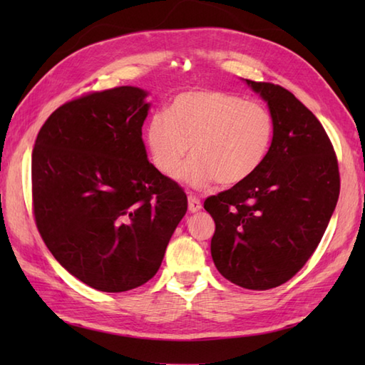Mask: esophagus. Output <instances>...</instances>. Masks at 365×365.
I'll use <instances>...</instances> for the list:
<instances>
[{
    "mask_svg": "<svg viewBox=\"0 0 365 365\" xmlns=\"http://www.w3.org/2000/svg\"><path fill=\"white\" fill-rule=\"evenodd\" d=\"M200 208H202V204H200V199H197L196 196L190 195L188 196V210L191 213H197Z\"/></svg>",
    "mask_w": 365,
    "mask_h": 365,
    "instance_id": "esophagus-1",
    "label": "esophagus"
}]
</instances>
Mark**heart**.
I'll return each instance as SVG.
<instances>
[{
  "mask_svg": "<svg viewBox=\"0 0 365 365\" xmlns=\"http://www.w3.org/2000/svg\"><path fill=\"white\" fill-rule=\"evenodd\" d=\"M145 145L160 173L174 175L187 158L180 178L192 188L216 180L234 187L254 175L268 158L274 120L265 106L221 91L196 89L177 96L168 114L157 113L144 128Z\"/></svg>",
  "mask_w": 365,
  "mask_h": 365,
  "instance_id": "1",
  "label": "heart"
}]
</instances>
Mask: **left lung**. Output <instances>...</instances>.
Returning a JSON list of instances; mask_svg holds the SVG:
<instances>
[{"instance_id": "obj_1", "label": "left lung", "mask_w": 365, "mask_h": 365, "mask_svg": "<svg viewBox=\"0 0 365 365\" xmlns=\"http://www.w3.org/2000/svg\"><path fill=\"white\" fill-rule=\"evenodd\" d=\"M265 100L274 139L262 168L205 200L215 220L212 257L232 284L268 290L289 281L314 254L339 199L332 144L319 119L292 92L245 80Z\"/></svg>"}]
</instances>
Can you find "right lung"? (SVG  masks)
Here are the masks:
<instances>
[{
  "mask_svg": "<svg viewBox=\"0 0 365 365\" xmlns=\"http://www.w3.org/2000/svg\"><path fill=\"white\" fill-rule=\"evenodd\" d=\"M149 92L120 86L59 106L38 131L31 175L37 229L68 273L127 292L152 279L187 195L147 160Z\"/></svg>",
  "mask_w": 365,
  "mask_h": 365,
  "instance_id": "add662e5",
  "label": "right lung"
}]
</instances>
